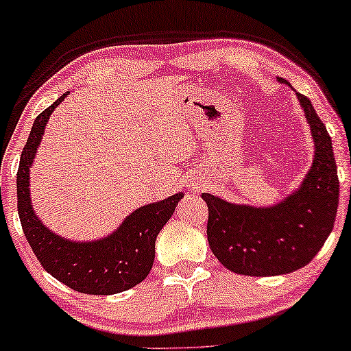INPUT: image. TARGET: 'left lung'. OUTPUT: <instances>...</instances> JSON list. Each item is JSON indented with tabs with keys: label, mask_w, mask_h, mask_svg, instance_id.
I'll return each mask as SVG.
<instances>
[{
	"label": "left lung",
	"mask_w": 351,
	"mask_h": 351,
	"mask_svg": "<svg viewBox=\"0 0 351 351\" xmlns=\"http://www.w3.org/2000/svg\"><path fill=\"white\" fill-rule=\"evenodd\" d=\"M282 84H291L278 78ZM315 143L313 162L295 189L271 206L237 204L203 193L208 241L225 268L246 276L292 273L311 262L332 232L339 208L337 166L326 126L310 99L295 93Z\"/></svg>",
	"instance_id": "obj_1"
}]
</instances>
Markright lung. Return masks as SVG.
<instances>
[{"label":"right lung","mask_w":351,"mask_h":351,"mask_svg":"<svg viewBox=\"0 0 351 351\" xmlns=\"http://www.w3.org/2000/svg\"><path fill=\"white\" fill-rule=\"evenodd\" d=\"M69 94H62L33 123L17 171L19 217L36 258L56 280L83 294H118L137 286L148 276L155 261L158 233L174 214L184 193L179 191L166 199L141 206L126 215L114 232L93 241H75L46 227L33 209L30 167L35 162L52 112Z\"/></svg>","instance_id":"right-lung-1"}]
</instances>
